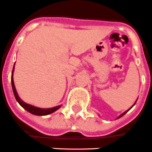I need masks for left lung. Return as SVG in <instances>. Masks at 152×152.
I'll use <instances>...</instances> for the list:
<instances>
[{"mask_svg": "<svg viewBox=\"0 0 152 152\" xmlns=\"http://www.w3.org/2000/svg\"><path fill=\"white\" fill-rule=\"evenodd\" d=\"M129 110H130V109H129ZM129 110H127V111H125V112H124V113H123L122 115H119V118H120V117H122V116H123V115H125L126 113L128 112V111H129ZM119 118H118V119H119Z\"/></svg>", "mask_w": 152, "mask_h": 152, "instance_id": "1", "label": "left lung"}]
</instances>
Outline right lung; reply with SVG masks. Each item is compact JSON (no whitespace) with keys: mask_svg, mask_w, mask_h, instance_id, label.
<instances>
[{"mask_svg":"<svg viewBox=\"0 0 152 152\" xmlns=\"http://www.w3.org/2000/svg\"><path fill=\"white\" fill-rule=\"evenodd\" d=\"M14 69H15V65H14V68H13L12 75H11V84H12L13 92H14V95L15 96L16 101L19 102V105H21L23 108H24L27 111H28L29 113L33 114V115H49V114H51V113L55 112L56 110H57L58 109L61 107V105H59V106H56V107H53V108L41 109L37 108V107H35V106H33V105H28V104H27L25 102H23L22 100L19 97L18 93H17V91H16L15 84H14V80H13V72H14Z\"/></svg>","mask_w":152,"mask_h":152,"instance_id":"1","label":"right lung"}]
</instances>
